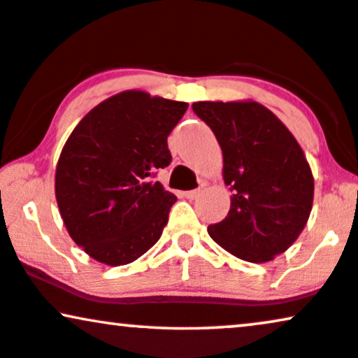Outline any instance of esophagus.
<instances>
[{
	"instance_id": "obj_1",
	"label": "esophagus",
	"mask_w": 358,
	"mask_h": 358,
	"mask_svg": "<svg viewBox=\"0 0 358 358\" xmlns=\"http://www.w3.org/2000/svg\"><path fill=\"white\" fill-rule=\"evenodd\" d=\"M185 198H188V200H196V198H200L203 194V188H196V189H189V192H185Z\"/></svg>"
}]
</instances>
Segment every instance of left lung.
I'll return each mask as SVG.
<instances>
[{
    "instance_id": "8db88e82",
    "label": "left lung",
    "mask_w": 358,
    "mask_h": 358,
    "mask_svg": "<svg viewBox=\"0 0 358 358\" xmlns=\"http://www.w3.org/2000/svg\"><path fill=\"white\" fill-rule=\"evenodd\" d=\"M223 152L231 187L228 216L208 226L223 250L248 262H268L291 248L309 220L314 176L294 135L255 101L194 102Z\"/></svg>"
}]
</instances>
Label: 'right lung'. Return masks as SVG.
Returning a JSON list of instances; mask_svg holds the SVG:
<instances>
[{"mask_svg": "<svg viewBox=\"0 0 358 358\" xmlns=\"http://www.w3.org/2000/svg\"><path fill=\"white\" fill-rule=\"evenodd\" d=\"M187 108L124 90L72 130L57 160L56 200L72 241L96 261L129 264L160 239L176 196L152 178L170 165L166 138Z\"/></svg>", "mask_w": 358, "mask_h": 358, "instance_id": "add662e5", "label": "right lung"}]
</instances>
